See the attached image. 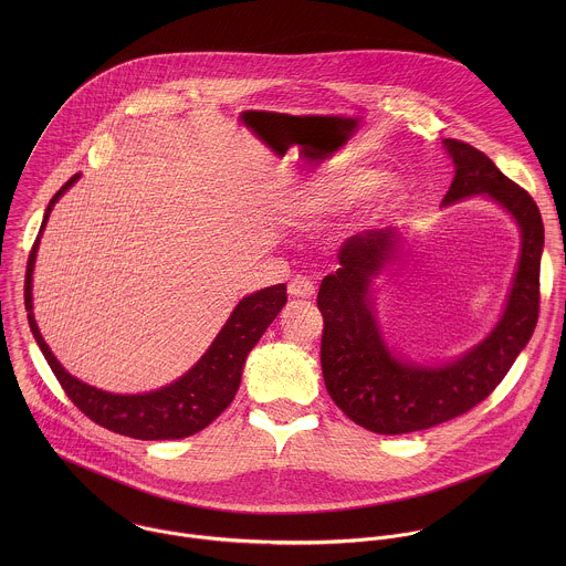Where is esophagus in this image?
<instances>
[{"label":"esophagus","mask_w":566,"mask_h":566,"mask_svg":"<svg viewBox=\"0 0 566 566\" xmlns=\"http://www.w3.org/2000/svg\"><path fill=\"white\" fill-rule=\"evenodd\" d=\"M287 292H290L294 298H312L314 292H316V287H314V283H312L307 276H294V279L290 281Z\"/></svg>","instance_id":"esophagus-1"}]
</instances>
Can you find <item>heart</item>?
<instances>
[{
    "label": "heart",
    "mask_w": 566,
    "mask_h": 566,
    "mask_svg": "<svg viewBox=\"0 0 566 566\" xmlns=\"http://www.w3.org/2000/svg\"><path fill=\"white\" fill-rule=\"evenodd\" d=\"M401 198L403 189L395 178H379V174L370 169H350L324 176L294 193L283 207V218L292 227L316 229L361 200L357 209V222L364 224L381 220L395 211Z\"/></svg>",
    "instance_id": "obj_1"
}]
</instances>
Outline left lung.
<instances>
[{
    "mask_svg": "<svg viewBox=\"0 0 566 566\" xmlns=\"http://www.w3.org/2000/svg\"><path fill=\"white\" fill-rule=\"evenodd\" d=\"M442 148L455 171L442 207L473 196L499 205L521 233L518 261L503 312L484 339L453 359L418 361L386 339L377 314V281L399 263L405 229L364 231L339 245V268L324 276L318 292L324 386L353 422L375 433L422 431L482 403L538 321L545 229L536 202L473 146L442 139Z\"/></svg>",
    "mask_w": 566,
    "mask_h": 566,
    "instance_id": "8db88e82",
    "label": "left lung"
}]
</instances>
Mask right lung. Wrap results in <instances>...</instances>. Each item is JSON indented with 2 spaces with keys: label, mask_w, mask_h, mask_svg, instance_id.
I'll return each mask as SVG.
<instances>
[{
  "label": "right lung",
  "mask_w": 566,
  "mask_h": 566,
  "mask_svg": "<svg viewBox=\"0 0 566 566\" xmlns=\"http://www.w3.org/2000/svg\"><path fill=\"white\" fill-rule=\"evenodd\" d=\"M81 176L82 174H74L50 200L41 222V231L28 259L25 312L30 331L67 397L93 422L137 440H178L193 436L209 422H213L235 399V392L242 384L243 364L248 359V353L285 307L287 285L279 283L243 296L211 342V346L205 350V355L182 377L159 390L142 395H117L84 384L65 370V366L54 357L52 348L43 339L39 324L34 321L32 298L34 263L43 231L48 227L54 205L81 180Z\"/></svg>",
  "instance_id": "1"
}]
</instances>
